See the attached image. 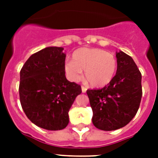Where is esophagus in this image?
Returning a JSON list of instances; mask_svg holds the SVG:
<instances>
[{
	"instance_id": "34e87169",
	"label": "esophagus",
	"mask_w": 158,
	"mask_h": 158,
	"mask_svg": "<svg viewBox=\"0 0 158 158\" xmlns=\"http://www.w3.org/2000/svg\"><path fill=\"white\" fill-rule=\"evenodd\" d=\"M81 89H82V92H83V93H86V91H87V88H86V87L82 86Z\"/></svg>"
}]
</instances>
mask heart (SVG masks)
Segmentation results:
<instances>
[{
    "label": "heart",
    "instance_id": "1",
    "mask_svg": "<svg viewBox=\"0 0 158 158\" xmlns=\"http://www.w3.org/2000/svg\"><path fill=\"white\" fill-rule=\"evenodd\" d=\"M66 74L71 81L76 82L84 77L93 87L101 88L107 85L114 78L117 69V60L112 53L100 48H83L73 54V60L64 64Z\"/></svg>",
    "mask_w": 158,
    "mask_h": 158
}]
</instances>
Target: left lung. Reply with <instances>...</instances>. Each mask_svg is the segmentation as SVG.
<instances>
[{
    "mask_svg": "<svg viewBox=\"0 0 158 158\" xmlns=\"http://www.w3.org/2000/svg\"><path fill=\"white\" fill-rule=\"evenodd\" d=\"M117 70L102 89H88L93 110V124L99 130L110 131L122 128L135 117L142 98V75L132 57L116 53Z\"/></svg>",
    "mask_w": 158,
    "mask_h": 158,
    "instance_id": "8db88e82",
    "label": "left lung"
}]
</instances>
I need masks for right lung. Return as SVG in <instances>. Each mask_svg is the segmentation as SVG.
Listing matches in <instances>:
<instances>
[{
  "mask_svg": "<svg viewBox=\"0 0 158 158\" xmlns=\"http://www.w3.org/2000/svg\"><path fill=\"white\" fill-rule=\"evenodd\" d=\"M64 48H46L31 56L20 70L21 106L37 126L63 130L69 124V110L82 93L81 86L65 78Z\"/></svg>",
  "mask_w": 158,
  "mask_h": 158,
  "instance_id": "right-lung-1",
  "label": "right lung"
}]
</instances>
